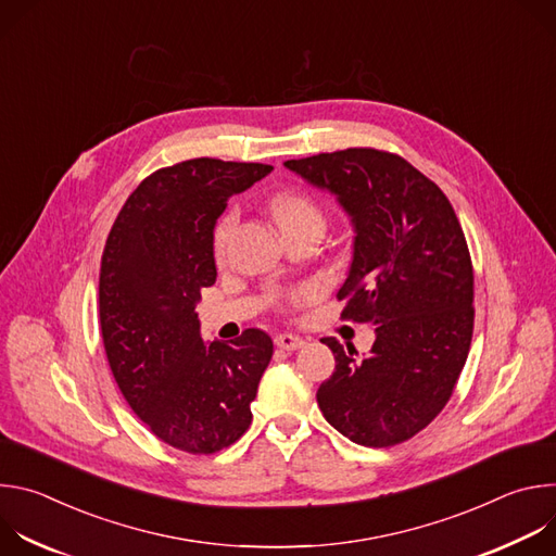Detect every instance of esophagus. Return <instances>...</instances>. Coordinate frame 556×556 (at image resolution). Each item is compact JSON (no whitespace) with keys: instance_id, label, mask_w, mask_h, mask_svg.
<instances>
[{"instance_id":"1","label":"esophagus","mask_w":556,"mask_h":556,"mask_svg":"<svg viewBox=\"0 0 556 556\" xmlns=\"http://www.w3.org/2000/svg\"><path fill=\"white\" fill-rule=\"evenodd\" d=\"M275 345L279 350H286V352H294L303 345V339L301 337H294V334H279L275 337Z\"/></svg>"}]
</instances>
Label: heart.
Returning a JSON list of instances; mask_svg holds the SVG:
<instances>
[{
    "label": "heart",
    "mask_w": 556,
    "mask_h": 556,
    "mask_svg": "<svg viewBox=\"0 0 556 556\" xmlns=\"http://www.w3.org/2000/svg\"><path fill=\"white\" fill-rule=\"evenodd\" d=\"M270 208L281 230L301 226V224H326V217L319 204L303 193H281L273 200ZM232 226H235V211H228L226 215L219 217L213 230V255L217 262H222L226 255V244L232 232Z\"/></svg>",
    "instance_id": "b5f03b06"
}]
</instances>
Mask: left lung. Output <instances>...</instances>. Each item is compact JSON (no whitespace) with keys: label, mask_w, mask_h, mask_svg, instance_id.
Here are the masks:
<instances>
[{"label":"left lung","mask_w":556,"mask_h":556,"mask_svg":"<svg viewBox=\"0 0 556 556\" xmlns=\"http://www.w3.org/2000/svg\"><path fill=\"white\" fill-rule=\"evenodd\" d=\"M332 191L356 230L341 316L374 324L365 358L321 339L337 367L316 391L326 420L356 444L384 448L444 409L472 339V262L442 189L405 157L350 147L283 163Z\"/></svg>","instance_id":"obj_1"}]
</instances>
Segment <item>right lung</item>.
Wrapping results in <instances>:
<instances>
[{"label":"right lung","mask_w":556,"mask_h":556,"mask_svg":"<svg viewBox=\"0 0 556 556\" xmlns=\"http://www.w3.org/2000/svg\"><path fill=\"white\" fill-rule=\"evenodd\" d=\"M273 172L217 157L163 167L123 204L101 257L99 319L110 369L131 412L165 444L217 453L253 422L273 339L249 328L204 343L195 303L215 283L213 228L226 200Z\"/></svg>","instance_id":"obj_1"}]
</instances>
